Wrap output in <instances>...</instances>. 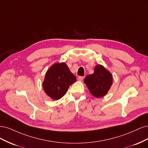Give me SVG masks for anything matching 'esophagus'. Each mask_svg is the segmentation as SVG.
<instances>
[{
  "label": "esophagus",
  "instance_id": "1",
  "mask_svg": "<svg viewBox=\"0 0 148 148\" xmlns=\"http://www.w3.org/2000/svg\"><path fill=\"white\" fill-rule=\"evenodd\" d=\"M83 79H84V77H79L78 78V81H83Z\"/></svg>",
  "mask_w": 148,
  "mask_h": 148
}]
</instances>
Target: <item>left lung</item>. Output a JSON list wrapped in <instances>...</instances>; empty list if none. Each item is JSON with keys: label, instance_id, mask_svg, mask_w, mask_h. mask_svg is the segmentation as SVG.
Segmentation results:
<instances>
[{"label": "left lung", "instance_id": "left-lung-1", "mask_svg": "<svg viewBox=\"0 0 148 148\" xmlns=\"http://www.w3.org/2000/svg\"><path fill=\"white\" fill-rule=\"evenodd\" d=\"M112 82V75L102 65H97L95 67L94 73L87 75L84 79L89 92L97 98L107 95Z\"/></svg>", "mask_w": 148, "mask_h": 148}]
</instances>
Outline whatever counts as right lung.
<instances>
[{
    "label": "right lung",
    "instance_id": "obj_1",
    "mask_svg": "<svg viewBox=\"0 0 148 148\" xmlns=\"http://www.w3.org/2000/svg\"><path fill=\"white\" fill-rule=\"evenodd\" d=\"M76 81L75 76L65 63H55L46 71L42 88L52 99L59 100L65 95L70 85Z\"/></svg>",
    "mask_w": 148,
    "mask_h": 148
}]
</instances>
